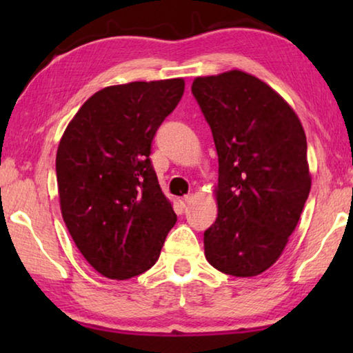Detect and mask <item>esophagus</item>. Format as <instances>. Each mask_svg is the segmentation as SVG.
Returning a JSON list of instances; mask_svg holds the SVG:
<instances>
[{"label": "esophagus", "mask_w": 353, "mask_h": 353, "mask_svg": "<svg viewBox=\"0 0 353 353\" xmlns=\"http://www.w3.org/2000/svg\"><path fill=\"white\" fill-rule=\"evenodd\" d=\"M190 201H191V196L190 194H185V196H182V198H181V204L185 207Z\"/></svg>", "instance_id": "34e87169"}]
</instances>
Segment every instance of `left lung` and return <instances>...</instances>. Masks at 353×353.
<instances>
[{"label": "left lung", "mask_w": 353, "mask_h": 353, "mask_svg": "<svg viewBox=\"0 0 353 353\" xmlns=\"http://www.w3.org/2000/svg\"><path fill=\"white\" fill-rule=\"evenodd\" d=\"M191 93L219 163L205 259L229 276H259L282 255L308 199L305 132L285 99L244 71L196 77Z\"/></svg>", "instance_id": "obj_1"}]
</instances>
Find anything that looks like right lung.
Masks as SVG:
<instances>
[{"label":"right lung","mask_w":353,"mask_h":353,"mask_svg":"<svg viewBox=\"0 0 353 353\" xmlns=\"http://www.w3.org/2000/svg\"><path fill=\"white\" fill-rule=\"evenodd\" d=\"M183 90V79L105 87L83 103L59 143L65 225L104 277L126 280L148 271L176 224L149 155Z\"/></svg>","instance_id":"right-lung-1"}]
</instances>
